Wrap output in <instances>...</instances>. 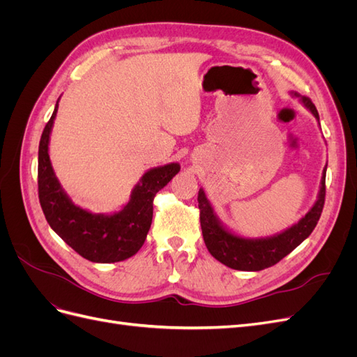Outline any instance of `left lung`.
I'll list each match as a JSON object with an SVG mask.
<instances>
[{
  "mask_svg": "<svg viewBox=\"0 0 357 357\" xmlns=\"http://www.w3.org/2000/svg\"><path fill=\"white\" fill-rule=\"evenodd\" d=\"M291 96L299 98L305 109H308L319 122L317 109L310 98L301 96L296 92H291ZM326 168L328 165L323 168L321 172L317 199L304 218L299 219L298 223L291 225L286 231L273 236H265V238H245V236L236 235L235 232L229 231L220 222L218 214L214 213L213 205L201 188L198 192V207L201 213L199 220L204 243L211 256L223 265L238 269V271H261V269L269 268L282 261L284 256L295 250L302 241L308 238L312 229L316 228L323 210V204H325Z\"/></svg>",
  "mask_w": 357,
  "mask_h": 357,
  "instance_id": "8db88e82",
  "label": "left lung"
}]
</instances>
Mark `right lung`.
I'll list each match as a JSON object with an SVG mask.
<instances>
[{
    "label": "right lung",
    "instance_id": "1",
    "mask_svg": "<svg viewBox=\"0 0 357 357\" xmlns=\"http://www.w3.org/2000/svg\"><path fill=\"white\" fill-rule=\"evenodd\" d=\"M58 102L38 146V198L43 213L50 228L82 257L96 264L125 261L144 244L153 218V198L177 174L180 165L172 162L146 171L128 204L119 211L96 214L79 207L62 189L49 156Z\"/></svg>",
    "mask_w": 357,
    "mask_h": 357
}]
</instances>
